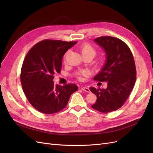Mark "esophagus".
Here are the masks:
<instances>
[{
  "mask_svg": "<svg viewBox=\"0 0 153 153\" xmlns=\"http://www.w3.org/2000/svg\"><path fill=\"white\" fill-rule=\"evenodd\" d=\"M81 89H82V91H84L87 92H90V89H89V88H87V87H82Z\"/></svg>",
  "mask_w": 153,
  "mask_h": 153,
  "instance_id": "esophagus-1",
  "label": "esophagus"
}]
</instances>
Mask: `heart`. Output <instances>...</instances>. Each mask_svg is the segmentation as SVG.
Wrapping results in <instances>:
<instances>
[{
    "instance_id": "b5f03b06",
    "label": "heart",
    "mask_w": 153,
    "mask_h": 153,
    "mask_svg": "<svg viewBox=\"0 0 153 153\" xmlns=\"http://www.w3.org/2000/svg\"><path fill=\"white\" fill-rule=\"evenodd\" d=\"M80 52L81 53L83 57H85V56H89L92 57V59L95 57V55L97 53V50L95 48H94L91 45L88 43H84L82 44L79 48ZM69 53V51H67V52L65 53V54L64 55V61L66 62L68 55ZM105 62V59L103 57H101L97 60L96 62V67L97 68H101V66H103L104 65V64ZM89 74V71L88 70H81L76 73L75 75L76 77L78 80H81L82 79L83 76H87Z\"/></svg>"
}]
</instances>
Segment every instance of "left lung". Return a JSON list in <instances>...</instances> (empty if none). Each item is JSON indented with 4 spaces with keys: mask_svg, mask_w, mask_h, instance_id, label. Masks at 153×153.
<instances>
[{
    "mask_svg": "<svg viewBox=\"0 0 153 153\" xmlns=\"http://www.w3.org/2000/svg\"><path fill=\"white\" fill-rule=\"evenodd\" d=\"M106 52V61L94 80L108 82L107 88L90 87L97 100L92 108L101 112L117 110L131 94L136 81L135 63L131 50L123 41L115 37L101 36L94 39Z\"/></svg>",
    "mask_w": 153,
    "mask_h": 153,
    "instance_id": "8db88e82",
    "label": "left lung"
}]
</instances>
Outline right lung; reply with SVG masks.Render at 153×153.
Wrapping results in <instances>:
<instances>
[{
    "instance_id": "right-lung-1",
    "label": "right lung",
    "mask_w": 153,
    "mask_h": 153,
    "mask_svg": "<svg viewBox=\"0 0 153 153\" xmlns=\"http://www.w3.org/2000/svg\"><path fill=\"white\" fill-rule=\"evenodd\" d=\"M77 41L45 39L32 47L23 62L20 80L23 91L31 105L39 112L52 114L66 107L78 86L55 85V73H60L66 51Z\"/></svg>"
}]
</instances>
